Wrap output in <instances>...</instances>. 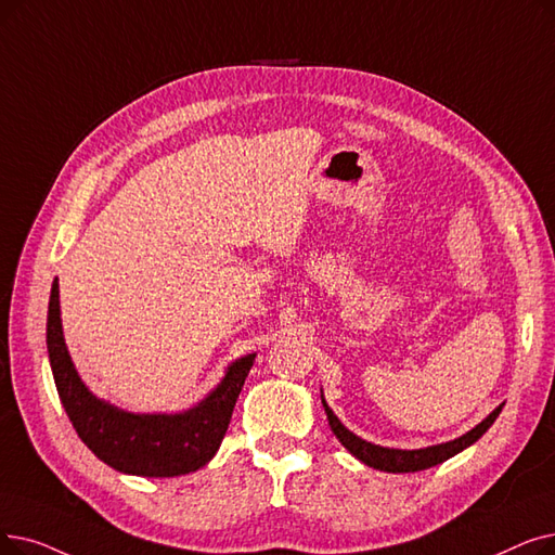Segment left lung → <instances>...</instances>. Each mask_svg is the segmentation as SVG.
<instances>
[{
    "mask_svg": "<svg viewBox=\"0 0 555 555\" xmlns=\"http://www.w3.org/2000/svg\"><path fill=\"white\" fill-rule=\"evenodd\" d=\"M322 405H324V413H326V420H328V426L333 430V436L340 440V444L351 453L356 455L360 463H365L367 467H374V469H380V472H390V474H401V472H422V469H428V467H436L444 461H449V457H453L455 453L465 451L467 447H472L483 433L494 424V420L499 417L501 408H494V411L480 422L476 424L472 430H467L465 436L455 438L451 442H442V444H433V447H424V449H390V447H380V444H372L363 438H358L356 433H351L340 420L335 417V413L328 408L326 399H324V392H322Z\"/></svg>",
    "mask_w": 555,
    "mask_h": 555,
    "instance_id": "left-lung-1",
    "label": "left lung"
}]
</instances>
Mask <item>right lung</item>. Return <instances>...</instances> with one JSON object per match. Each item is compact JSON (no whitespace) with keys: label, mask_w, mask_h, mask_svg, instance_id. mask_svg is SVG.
<instances>
[{"label":"right lung","mask_w":555,"mask_h":555,"mask_svg":"<svg viewBox=\"0 0 555 555\" xmlns=\"http://www.w3.org/2000/svg\"><path fill=\"white\" fill-rule=\"evenodd\" d=\"M47 353L65 413L83 444L108 467L147 478L197 472L218 453L256 353L233 360L222 380L188 411L129 413L100 399L81 380L65 345L59 279L47 310Z\"/></svg>","instance_id":"right-lung-1"}]
</instances>
